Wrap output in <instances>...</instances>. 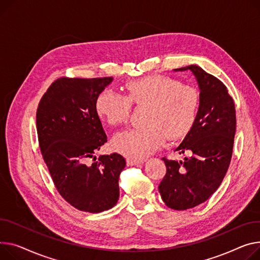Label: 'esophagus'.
Masks as SVG:
<instances>
[{"label":"esophagus","mask_w":260,"mask_h":260,"mask_svg":"<svg viewBox=\"0 0 260 260\" xmlns=\"http://www.w3.org/2000/svg\"><path fill=\"white\" fill-rule=\"evenodd\" d=\"M145 162V160H141V159H132V158H128L126 160V163L127 165L129 166H133V165H140V164H143Z\"/></svg>","instance_id":"esophagus-1"}]
</instances>
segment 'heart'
Masks as SVG:
<instances>
[{"mask_svg": "<svg viewBox=\"0 0 260 260\" xmlns=\"http://www.w3.org/2000/svg\"><path fill=\"white\" fill-rule=\"evenodd\" d=\"M127 95L105 89L96 98L97 114L111 125L127 122L133 103L147 106L143 127L118 133L112 148L128 158L143 159L165 142L185 137L192 128L200 108V93L191 85L162 75H151L127 84Z\"/></svg>", "mask_w": 260, "mask_h": 260, "instance_id": "1", "label": "heart"}]
</instances>
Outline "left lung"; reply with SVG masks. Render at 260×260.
<instances>
[{"label": "left lung", "instance_id": "obj_1", "mask_svg": "<svg viewBox=\"0 0 260 260\" xmlns=\"http://www.w3.org/2000/svg\"><path fill=\"white\" fill-rule=\"evenodd\" d=\"M174 71L193 74L201 101L192 128L175 149L189 157L180 162L162 158L167 171L159 192L169 208L187 210L206 202L222 182L232 157L236 116L226 85L215 76L194 64Z\"/></svg>", "mask_w": 260, "mask_h": 260}]
</instances>
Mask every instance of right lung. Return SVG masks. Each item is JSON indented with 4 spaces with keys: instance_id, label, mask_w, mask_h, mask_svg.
<instances>
[{
    "instance_id": "right-lung-1",
    "label": "right lung",
    "mask_w": 260,
    "mask_h": 260,
    "mask_svg": "<svg viewBox=\"0 0 260 260\" xmlns=\"http://www.w3.org/2000/svg\"><path fill=\"white\" fill-rule=\"evenodd\" d=\"M113 77L57 79L42 97L37 112L41 151L59 194L76 209L99 213L119 200V176L126 165L121 154L95 152L107 135L95 109L97 96Z\"/></svg>"
}]
</instances>
